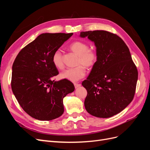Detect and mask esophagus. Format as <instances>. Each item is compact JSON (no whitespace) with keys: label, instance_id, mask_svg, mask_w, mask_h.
<instances>
[{"label":"esophagus","instance_id":"34e87169","mask_svg":"<svg viewBox=\"0 0 150 150\" xmlns=\"http://www.w3.org/2000/svg\"><path fill=\"white\" fill-rule=\"evenodd\" d=\"M74 87H75V88H79V86H81V84H78V83H74Z\"/></svg>","mask_w":150,"mask_h":150}]
</instances>
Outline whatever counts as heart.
<instances>
[{
    "instance_id": "1",
    "label": "heart",
    "mask_w": 150,
    "mask_h": 150,
    "mask_svg": "<svg viewBox=\"0 0 150 150\" xmlns=\"http://www.w3.org/2000/svg\"><path fill=\"white\" fill-rule=\"evenodd\" d=\"M69 49L78 56L77 67L68 69L61 72V78L71 82H76L83 78L86 75V67L92 68L96 64L98 55L96 51L89 49V46L84 42L77 40L69 46ZM52 61L54 66L59 69H62L64 64L63 61V54L61 50H57L54 52Z\"/></svg>"
}]
</instances>
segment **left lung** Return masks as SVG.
I'll return each mask as SVG.
<instances>
[{
  "instance_id": "1",
  "label": "left lung",
  "mask_w": 150,
  "mask_h": 150,
  "mask_svg": "<svg viewBox=\"0 0 150 150\" xmlns=\"http://www.w3.org/2000/svg\"><path fill=\"white\" fill-rule=\"evenodd\" d=\"M79 36L94 42L98 55L96 64L82 83L88 92L86 110L103 118L118 114L132 101L138 81L129 50L118 35L106 30L81 32Z\"/></svg>"
}]
</instances>
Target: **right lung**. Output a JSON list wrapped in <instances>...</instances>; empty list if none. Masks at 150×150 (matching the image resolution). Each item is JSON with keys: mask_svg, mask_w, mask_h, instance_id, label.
Here are the masks:
<instances>
[{"mask_svg": "<svg viewBox=\"0 0 150 150\" xmlns=\"http://www.w3.org/2000/svg\"><path fill=\"white\" fill-rule=\"evenodd\" d=\"M72 34H40L21 50L13 63L12 92L24 111L36 120L50 121L61 116L63 98L74 91L69 81L52 80L59 74L52 63L53 54Z\"/></svg>", "mask_w": 150, "mask_h": 150, "instance_id": "1", "label": "right lung"}]
</instances>
